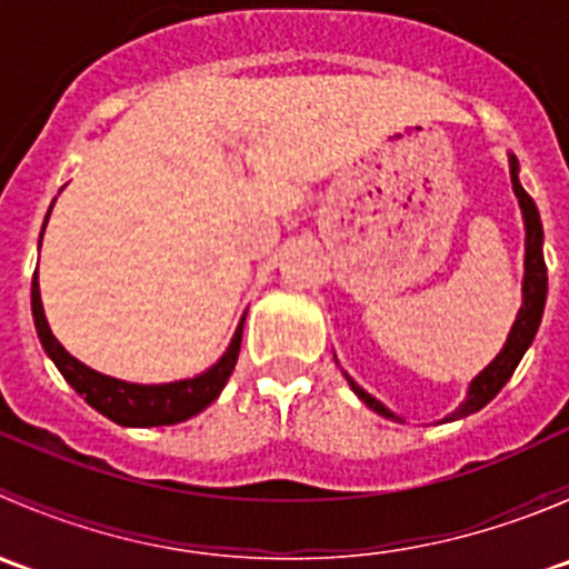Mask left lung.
<instances>
[{"mask_svg":"<svg viewBox=\"0 0 569 569\" xmlns=\"http://www.w3.org/2000/svg\"><path fill=\"white\" fill-rule=\"evenodd\" d=\"M520 164L515 159V153H509V176H512V189H515V198H518L520 211H523V228H526V258H523V302H520V311L515 317L512 330H509L507 343L501 347V352L479 371V375L470 380L468 391H465V399L460 401L455 412H449L446 418H440L438 423H449V421H460V418L473 416L479 412L481 407L490 405L496 399L498 391L509 382V377L515 375L518 363L523 360L526 349L531 347L533 336L539 330V321H542L545 313V300H548V267H545V256H542V220H539V211L537 203L531 200V194L526 192L523 183H520ZM347 377L349 388H352L355 396L363 401L366 407L377 412L382 418H391V421H405V418L396 416L393 410H388L380 399H375L369 391L358 386L352 377L343 371Z\"/></svg>","mask_w":569,"mask_h":569,"instance_id":"left-lung-1","label":"left lung"}]
</instances>
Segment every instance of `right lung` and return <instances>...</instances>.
Returning a JSON list of instances; mask_svg holds the SVG:
<instances>
[{
	"label": "right lung",
	"instance_id": "right-lung-1",
	"mask_svg": "<svg viewBox=\"0 0 569 569\" xmlns=\"http://www.w3.org/2000/svg\"><path fill=\"white\" fill-rule=\"evenodd\" d=\"M49 214H46V222H49ZM40 239H43V233H40ZM244 317H248V311H244ZM244 317L239 319L231 343H228V349L220 355V360H217L214 366H209V369L200 371V375L187 377V380L142 386V382H126L118 380V377L101 375V371L90 369L82 360L73 358V355L57 341L54 332H51L43 313V302H40L38 272L36 278H32V319H36V330L46 355L54 360V366L60 369V375L66 377V382L73 391L82 396L93 410H99L101 416L120 423V427H170V423H181L187 421V418L198 416L200 410H206V407L222 393L233 366H237L239 347H242Z\"/></svg>",
	"mask_w": 569,
	"mask_h": 569
}]
</instances>
